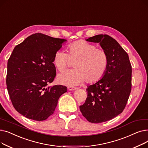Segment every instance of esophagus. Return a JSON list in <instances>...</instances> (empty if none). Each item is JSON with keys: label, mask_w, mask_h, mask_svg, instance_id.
<instances>
[{"label": "esophagus", "mask_w": 148, "mask_h": 148, "mask_svg": "<svg viewBox=\"0 0 148 148\" xmlns=\"http://www.w3.org/2000/svg\"><path fill=\"white\" fill-rule=\"evenodd\" d=\"M68 90H74L77 89V88H75V87H72V86H68Z\"/></svg>", "instance_id": "esophagus-1"}]
</instances>
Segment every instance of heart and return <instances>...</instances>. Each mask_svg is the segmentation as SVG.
Here are the masks:
<instances>
[{
    "label": "heart",
    "mask_w": 148,
    "mask_h": 148,
    "mask_svg": "<svg viewBox=\"0 0 148 148\" xmlns=\"http://www.w3.org/2000/svg\"><path fill=\"white\" fill-rule=\"evenodd\" d=\"M68 53L58 50L54 54L53 64L59 72H63L74 62L75 69L65 72L58 77L59 83L73 86L84 80L89 84L95 83L105 75L109 64L107 51L97 48L94 44L85 41H77L67 46Z\"/></svg>",
    "instance_id": "obj_1"
}]
</instances>
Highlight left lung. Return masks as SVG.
<instances>
[{"label": "left lung", "mask_w": 148, "mask_h": 148, "mask_svg": "<svg viewBox=\"0 0 148 148\" xmlns=\"http://www.w3.org/2000/svg\"><path fill=\"white\" fill-rule=\"evenodd\" d=\"M86 41L99 42L109 58L105 75L88 87V97L80 106L89 122L101 123L115 118L125 108L131 90L132 67L127 53L109 35H98Z\"/></svg>", "instance_id": "1"}]
</instances>
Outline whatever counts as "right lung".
I'll return each instance as SVG.
<instances>
[{
    "instance_id": "1",
    "label": "right lung",
    "mask_w": 148,
    "mask_h": 148,
    "mask_svg": "<svg viewBox=\"0 0 148 148\" xmlns=\"http://www.w3.org/2000/svg\"><path fill=\"white\" fill-rule=\"evenodd\" d=\"M65 41L33 34L15 47L8 61L6 82L11 103L28 119H47L54 113L59 97L67 91L60 84L47 87L56 75L54 54Z\"/></svg>"
}]
</instances>
